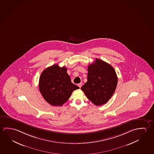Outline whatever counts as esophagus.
<instances>
[{"mask_svg": "<svg viewBox=\"0 0 154 154\" xmlns=\"http://www.w3.org/2000/svg\"><path fill=\"white\" fill-rule=\"evenodd\" d=\"M82 84H83L82 83H80L78 84V86H79V88H81V87H82Z\"/></svg>", "mask_w": 154, "mask_h": 154, "instance_id": "obj_1", "label": "esophagus"}]
</instances>
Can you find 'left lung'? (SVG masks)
<instances>
[{"label": "left lung", "mask_w": 154, "mask_h": 154, "mask_svg": "<svg viewBox=\"0 0 154 154\" xmlns=\"http://www.w3.org/2000/svg\"><path fill=\"white\" fill-rule=\"evenodd\" d=\"M117 84L118 77L113 66L97 58L88 65V81L81 89L94 105L101 106L113 96Z\"/></svg>", "instance_id": "left-lung-1"}]
</instances>
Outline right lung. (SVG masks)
Returning <instances> with one entry per match:
<instances>
[{
	"instance_id": "add662e5",
	"label": "right lung",
	"mask_w": 154,
	"mask_h": 154,
	"mask_svg": "<svg viewBox=\"0 0 154 154\" xmlns=\"http://www.w3.org/2000/svg\"><path fill=\"white\" fill-rule=\"evenodd\" d=\"M65 66L55 64L43 71L39 79V90L45 101L52 106H61L68 101L74 90L79 88L71 83Z\"/></svg>"
}]
</instances>
